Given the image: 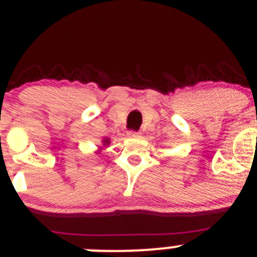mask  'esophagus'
I'll return each mask as SVG.
<instances>
[{
    "label": "esophagus",
    "instance_id": "obj_1",
    "mask_svg": "<svg viewBox=\"0 0 257 257\" xmlns=\"http://www.w3.org/2000/svg\"><path fill=\"white\" fill-rule=\"evenodd\" d=\"M139 132H136V131H129L128 133H126V136H128L129 138H138L139 137Z\"/></svg>",
    "mask_w": 257,
    "mask_h": 257
}]
</instances>
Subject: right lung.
<instances>
[{
    "instance_id": "right-lung-1",
    "label": "right lung",
    "mask_w": 257,
    "mask_h": 257,
    "mask_svg": "<svg viewBox=\"0 0 257 257\" xmlns=\"http://www.w3.org/2000/svg\"><path fill=\"white\" fill-rule=\"evenodd\" d=\"M108 143H109V140H108V139L104 140V144H108Z\"/></svg>"
}]
</instances>
